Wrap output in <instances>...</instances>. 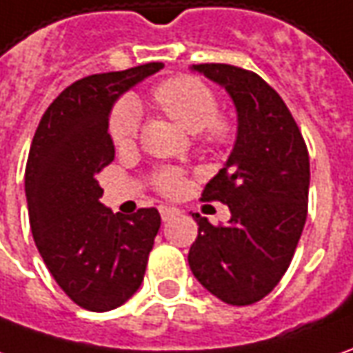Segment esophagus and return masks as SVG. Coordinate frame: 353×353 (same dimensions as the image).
Returning <instances> with one entry per match:
<instances>
[{
    "mask_svg": "<svg viewBox=\"0 0 353 353\" xmlns=\"http://www.w3.org/2000/svg\"><path fill=\"white\" fill-rule=\"evenodd\" d=\"M179 212H181V210L176 207H160V214H162V220H164V222L172 220V218L179 216Z\"/></svg>",
    "mask_w": 353,
    "mask_h": 353,
    "instance_id": "34e87169",
    "label": "esophagus"
}]
</instances>
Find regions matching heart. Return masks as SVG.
<instances>
[{
  "mask_svg": "<svg viewBox=\"0 0 353 353\" xmlns=\"http://www.w3.org/2000/svg\"><path fill=\"white\" fill-rule=\"evenodd\" d=\"M154 104L189 133H203L210 145H226L232 139V121L216 114V96L195 77L177 75L154 88ZM139 133V108L131 100L119 102L110 117V137L119 148L133 145ZM154 185L164 195L183 191L185 179L172 170L162 168L154 174Z\"/></svg>",
  "mask_w": 353,
  "mask_h": 353,
  "instance_id": "obj_1",
  "label": "heart"
}]
</instances>
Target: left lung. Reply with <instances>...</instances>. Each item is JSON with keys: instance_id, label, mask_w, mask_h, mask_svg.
Wrapping results in <instances>:
<instances>
[{"instance_id": "1", "label": "left lung", "mask_w": 353, "mask_h": 353, "mask_svg": "<svg viewBox=\"0 0 353 353\" xmlns=\"http://www.w3.org/2000/svg\"><path fill=\"white\" fill-rule=\"evenodd\" d=\"M191 71L226 90L237 114L234 148L203 191L232 218L212 226L193 214L199 236L189 249L193 276L230 305H251L272 292L292 263L307 218L309 154L296 119L257 73L226 63Z\"/></svg>"}]
</instances>
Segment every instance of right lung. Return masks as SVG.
<instances>
[{
  "instance_id": "obj_1",
  "label": "right lung",
  "mask_w": 353,
  "mask_h": 353,
  "mask_svg": "<svg viewBox=\"0 0 353 353\" xmlns=\"http://www.w3.org/2000/svg\"><path fill=\"white\" fill-rule=\"evenodd\" d=\"M162 67L146 63L67 86L30 145L25 193L34 243L59 288L88 311L116 309L135 294L160 230L157 208L123 216L104 207L96 177L116 157L108 123L117 98Z\"/></svg>"
}]
</instances>
